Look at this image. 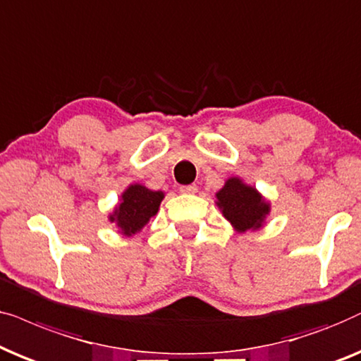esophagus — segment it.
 <instances>
[{"mask_svg": "<svg viewBox=\"0 0 361 361\" xmlns=\"http://www.w3.org/2000/svg\"><path fill=\"white\" fill-rule=\"evenodd\" d=\"M180 191L183 195H193V193H196V191H198V186H196L195 183L183 185V186H180Z\"/></svg>", "mask_w": 361, "mask_h": 361, "instance_id": "esophagus-1", "label": "esophagus"}]
</instances>
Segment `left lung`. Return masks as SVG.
I'll return each mask as SVG.
<instances>
[{"mask_svg": "<svg viewBox=\"0 0 361 361\" xmlns=\"http://www.w3.org/2000/svg\"><path fill=\"white\" fill-rule=\"evenodd\" d=\"M216 198L224 218L231 221L238 231L261 228L269 213V204L261 195L238 178L226 181L224 188L216 195Z\"/></svg>", "mask_w": 361, "mask_h": 361, "instance_id": "left-lung-1", "label": "left lung"}]
</instances>
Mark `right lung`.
Returning <instances> with one entry per match:
<instances>
[{
  "label": "right lung",
  "mask_w": 361,
  "mask_h": 361,
  "mask_svg": "<svg viewBox=\"0 0 361 361\" xmlns=\"http://www.w3.org/2000/svg\"><path fill=\"white\" fill-rule=\"evenodd\" d=\"M161 200V191H150L142 185H132L122 195V203L110 216V219L117 221L122 233L130 236L140 231L150 221L152 216L157 214Z\"/></svg>",
  "instance_id": "right-lung-1"
}]
</instances>
